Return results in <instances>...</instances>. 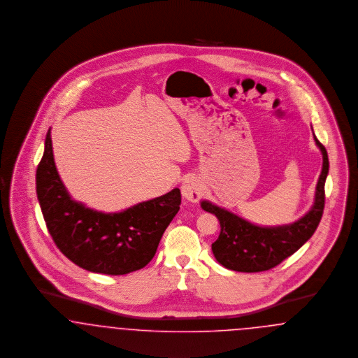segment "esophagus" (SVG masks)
<instances>
[{
	"label": "esophagus",
	"instance_id": "obj_1",
	"mask_svg": "<svg viewBox=\"0 0 358 358\" xmlns=\"http://www.w3.org/2000/svg\"><path fill=\"white\" fill-rule=\"evenodd\" d=\"M180 188H182L183 198L188 202L195 203L201 199L204 186L199 178L191 176V178H187L186 180L182 183Z\"/></svg>",
	"mask_w": 358,
	"mask_h": 358
}]
</instances>
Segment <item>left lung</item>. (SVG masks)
Masks as SVG:
<instances>
[{
    "instance_id": "obj_1",
    "label": "left lung",
    "mask_w": 358,
    "mask_h": 358,
    "mask_svg": "<svg viewBox=\"0 0 358 358\" xmlns=\"http://www.w3.org/2000/svg\"><path fill=\"white\" fill-rule=\"evenodd\" d=\"M314 141L322 154V170L310 210L296 222L280 226H259L210 201L201 202L203 210L214 214L220 223V234L211 249L223 267L242 273L264 271L293 255L310 239L322 218L325 182L329 173L327 150L315 136Z\"/></svg>"
}]
</instances>
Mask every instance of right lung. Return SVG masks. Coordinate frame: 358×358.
<instances>
[{
    "instance_id": "obj_1",
    "label": "right lung",
    "mask_w": 358,
    "mask_h": 358,
    "mask_svg": "<svg viewBox=\"0 0 358 358\" xmlns=\"http://www.w3.org/2000/svg\"><path fill=\"white\" fill-rule=\"evenodd\" d=\"M36 191L48 231L62 254L81 268L108 275L148 264L182 202L179 188L119 213L97 211L75 201L56 169L50 128L36 172Z\"/></svg>"
}]
</instances>
